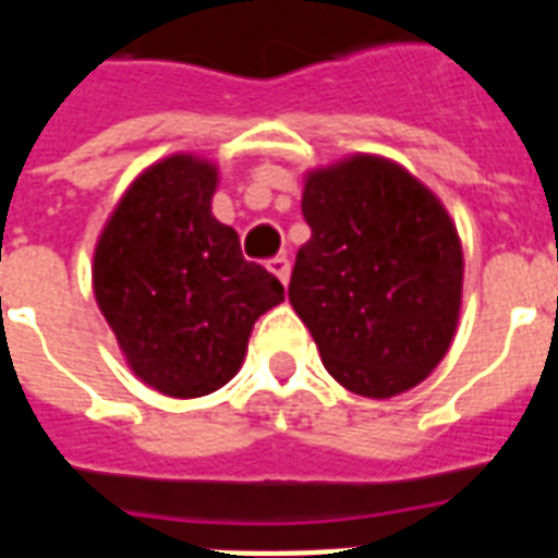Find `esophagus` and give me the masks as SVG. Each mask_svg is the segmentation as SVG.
Listing matches in <instances>:
<instances>
[{
	"instance_id": "esophagus-1",
	"label": "esophagus",
	"mask_w": 558,
	"mask_h": 558,
	"mask_svg": "<svg viewBox=\"0 0 558 558\" xmlns=\"http://www.w3.org/2000/svg\"><path fill=\"white\" fill-rule=\"evenodd\" d=\"M269 271H271V275H278L280 283L287 287V283H289V271H292V263H289V257L278 254V257H271V260H269Z\"/></svg>"
}]
</instances>
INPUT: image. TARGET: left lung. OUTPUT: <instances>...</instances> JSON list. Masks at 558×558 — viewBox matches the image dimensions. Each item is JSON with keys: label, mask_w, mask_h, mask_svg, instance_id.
<instances>
[{"label": "left lung", "mask_w": 558, "mask_h": 558, "mask_svg": "<svg viewBox=\"0 0 558 558\" xmlns=\"http://www.w3.org/2000/svg\"><path fill=\"white\" fill-rule=\"evenodd\" d=\"M289 301L324 367L362 397L414 388L451 344L463 289L458 231L437 196L379 156L306 177Z\"/></svg>", "instance_id": "1"}]
</instances>
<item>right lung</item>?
<instances>
[{"label":"right lung","instance_id":"obj_1","mask_svg":"<svg viewBox=\"0 0 558 558\" xmlns=\"http://www.w3.org/2000/svg\"><path fill=\"white\" fill-rule=\"evenodd\" d=\"M217 168L170 156L135 179L95 248V298L133 373L168 397H205L243 365L280 280L210 214Z\"/></svg>","mask_w":558,"mask_h":558}]
</instances>
